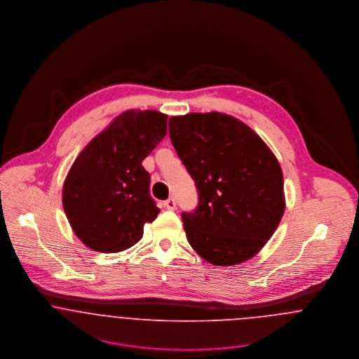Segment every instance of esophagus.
<instances>
[{
	"label": "esophagus",
	"mask_w": 359,
	"mask_h": 359,
	"mask_svg": "<svg viewBox=\"0 0 359 359\" xmlns=\"http://www.w3.org/2000/svg\"><path fill=\"white\" fill-rule=\"evenodd\" d=\"M163 205H165V207L168 208V209H169V210H174V209H175V208H177V203H175V200H174V198H172V197H170V198H169V200H166V201H165V203H163Z\"/></svg>",
	"instance_id": "esophagus-1"
}]
</instances>
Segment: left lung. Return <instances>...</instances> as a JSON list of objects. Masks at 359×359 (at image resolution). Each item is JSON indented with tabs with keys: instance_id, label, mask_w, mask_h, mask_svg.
Segmentation results:
<instances>
[{
	"instance_id": "left-lung-1",
	"label": "left lung",
	"mask_w": 359,
	"mask_h": 359,
	"mask_svg": "<svg viewBox=\"0 0 359 359\" xmlns=\"http://www.w3.org/2000/svg\"><path fill=\"white\" fill-rule=\"evenodd\" d=\"M169 133L198 191L197 208L182 213L189 245L216 266L252 258L273 236L285 210L276 155L229 114L172 116Z\"/></svg>"
}]
</instances>
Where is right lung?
I'll return each mask as SVG.
<instances>
[{"mask_svg":"<svg viewBox=\"0 0 359 359\" xmlns=\"http://www.w3.org/2000/svg\"><path fill=\"white\" fill-rule=\"evenodd\" d=\"M168 114L131 109L117 116L76 156L62 193L63 209L81 242L98 252L137 243L159 208L150 196L143 159L162 142Z\"/></svg>","mask_w":359,"mask_h":359,"instance_id":"1","label":"right lung"}]
</instances>
